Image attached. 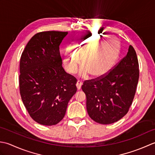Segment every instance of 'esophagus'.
<instances>
[{"label": "esophagus", "instance_id": "obj_1", "mask_svg": "<svg viewBox=\"0 0 155 155\" xmlns=\"http://www.w3.org/2000/svg\"><path fill=\"white\" fill-rule=\"evenodd\" d=\"M82 86V83L80 81H78L77 83H76V87H77V89L79 90L81 89V87Z\"/></svg>", "mask_w": 155, "mask_h": 155}]
</instances>
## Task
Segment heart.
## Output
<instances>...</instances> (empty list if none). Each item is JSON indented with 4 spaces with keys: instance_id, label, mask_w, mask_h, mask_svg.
<instances>
[{
    "instance_id": "heart-1",
    "label": "heart",
    "mask_w": 155,
    "mask_h": 155,
    "mask_svg": "<svg viewBox=\"0 0 155 155\" xmlns=\"http://www.w3.org/2000/svg\"><path fill=\"white\" fill-rule=\"evenodd\" d=\"M102 38V35L92 33L75 38L71 46L74 52L70 48H67L64 53V63L66 70L71 74H75L80 64L78 58H81L83 68L80 75L82 78H86L89 74L91 77L98 78L108 73L118 58L119 45L114 39L100 40Z\"/></svg>"
}]
</instances>
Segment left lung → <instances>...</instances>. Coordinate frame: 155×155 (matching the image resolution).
Instances as JSON below:
<instances>
[{
    "mask_svg": "<svg viewBox=\"0 0 155 155\" xmlns=\"http://www.w3.org/2000/svg\"><path fill=\"white\" fill-rule=\"evenodd\" d=\"M139 65L134 47L103 76L84 82L90 117L99 124H110L128 113L139 78Z\"/></svg>",
    "mask_w": 155,
    "mask_h": 155,
    "instance_id": "1",
    "label": "left lung"
}]
</instances>
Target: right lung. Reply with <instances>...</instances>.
Wrapping results in <instances>:
<instances>
[{
  "mask_svg": "<svg viewBox=\"0 0 155 155\" xmlns=\"http://www.w3.org/2000/svg\"><path fill=\"white\" fill-rule=\"evenodd\" d=\"M68 33H37L21 57V97L31 117L40 124L53 126L61 121L77 91L76 78L66 73L61 65L59 45Z\"/></svg>",
  "mask_w": 155,
  "mask_h": 155,
  "instance_id": "add662e5",
  "label": "right lung"
}]
</instances>
